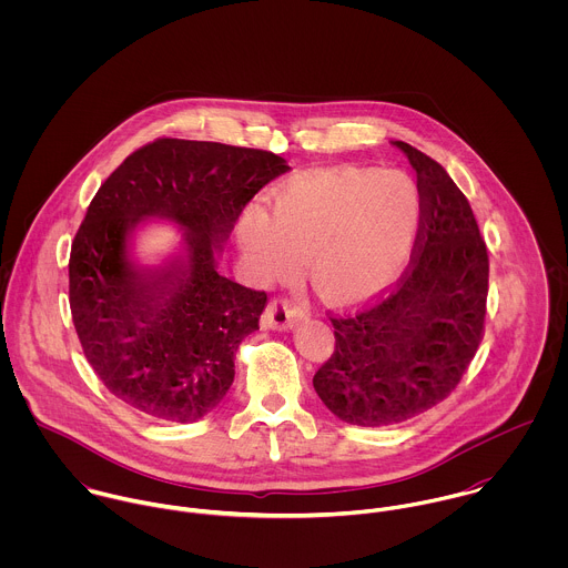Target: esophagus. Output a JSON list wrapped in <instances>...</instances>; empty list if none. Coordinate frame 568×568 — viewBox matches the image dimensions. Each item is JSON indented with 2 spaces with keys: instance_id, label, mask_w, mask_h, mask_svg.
<instances>
[{
  "instance_id": "esophagus-1",
  "label": "esophagus",
  "mask_w": 568,
  "mask_h": 568,
  "mask_svg": "<svg viewBox=\"0 0 568 568\" xmlns=\"http://www.w3.org/2000/svg\"><path fill=\"white\" fill-rule=\"evenodd\" d=\"M304 317H306V311L302 306H297L295 302L284 300V297L271 300L266 311H264V324L273 327V329H288Z\"/></svg>"
}]
</instances>
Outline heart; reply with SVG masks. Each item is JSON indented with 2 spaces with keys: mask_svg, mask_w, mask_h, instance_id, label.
I'll return each instance as SVG.
<instances>
[{
  "mask_svg": "<svg viewBox=\"0 0 568 568\" xmlns=\"http://www.w3.org/2000/svg\"><path fill=\"white\" fill-rule=\"evenodd\" d=\"M422 216V190L403 170L338 168L282 187L271 216L248 207L239 243L262 280L288 277L306 260L325 300L352 304L403 271Z\"/></svg>",
  "mask_w": 568,
  "mask_h": 568,
  "instance_id": "heart-1",
  "label": "heart"
}]
</instances>
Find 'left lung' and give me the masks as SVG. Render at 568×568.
<instances>
[{"mask_svg":"<svg viewBox=\"0 0 568 568\" xmlns=\"http://www.w3.org/2000/svg\"><path fill=\"white\" fill-rule=\"evenodd\" d=\"M424 216L410 262L392 293L332 315L334 352L317 369V396L338 419L389 426L444 403L486 329L489 260L477 219L448 172L406 142Z\"/></svg>","mask_w":568,"mask_h":568,"instance_id":"left-lung-1","label":"left lung"}]
</instances>
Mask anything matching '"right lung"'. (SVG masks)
<instances>
[{
	"mask_svg": "<svg viewBox=\"0 0 568 568\" xmlns=\"http://www.w3.org/2000/svg\"><path fill=\"white\" fill-rule=\"evenodd\" d=\"M286 170L271 151L160 138L100 185L72 243L70 308L84 358L118 400L183 424L225 398L266 293L219 275L216 251ZM146 217L186 230L185 258L140 272L125 257L128 234Z\"/></svg>",
	"mask_w": 568,
	"mask_h": 568,
	"instance_id": "obj_1",
	"label": "right lung"
}]
</instances>
